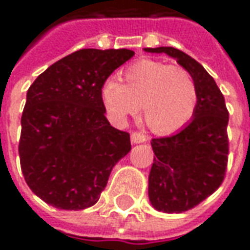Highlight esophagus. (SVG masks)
Masks as SVG:
<instances>
[{"label":"esophagus","instance_id":"obj_1","mask_svg":"<svg viewBox=\"0 0 250 250\" xmlns=\"http://www.w3.org/2000/svg\"><path fill=\"white\" fill-rule=\"evenodd\" d=\"M146 136L142 133V132H132L130 133V142L132 143H143V142H146Z\"/></svg>","mask_w":250,"mask_h":250}]
</instances>
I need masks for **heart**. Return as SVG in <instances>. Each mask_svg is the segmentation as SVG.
<instances>
[{
  "instance_id": "b5f03b06",
  "label": "heart",
  "mask_w": 250,
  "mask_h": 250,
  "mask_svg": "<svg viewBox=\"0 0 250 250\" xmlns=\"http://www.w3.org/2000/svg\"><path fill=\"white\" fill-rule=\"evenodd\" d=\"M122 83L111 78L101 87V99L110 118L122 124L138 114L153 132L171 133L193 117L197 105L195 79L181 65L140 60L122 72Z\"/></svg>"
}]
</instances>
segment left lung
Here are the masks:
<instances>
[{"label":"left lung","mask_w":250,"mask_h":250,"mask_svg":"<svg viewBox=\"0 0 250 250\" xmlns=\"http://www.w3.org/2000/svg\"><path fill=\"white\" fill-rule=\"evenodd\" d=\"M164 53L189 71L197 87L193 118L182 130L151 140L156 154L149 175V199L164 213L197 206L223 184L228 163V110L223 93L207 71L174 47L145 48Z\"/></svg>","instance_id":"left-lung-1"}]
</instances>
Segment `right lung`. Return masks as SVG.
<instances>
[{
	"label": "right lung",
	"mask_w": 250,
	"mask_h": 250,
	"mask_svg": "<svg viewBox=\"0 0 250 250\" xmlns=\"http://www.w3.org/2000/svg\"><path fill=\"white\" fill-rule=\"evenodd\" d=\"M132 50L83 48L63 57L29 87L19 157L34 195L61 210L93 206L112 167L130 151L128 132L105 118L101 87Z\"/></svg>",
	"instance_id": "add662e5"
}]
</instances>
